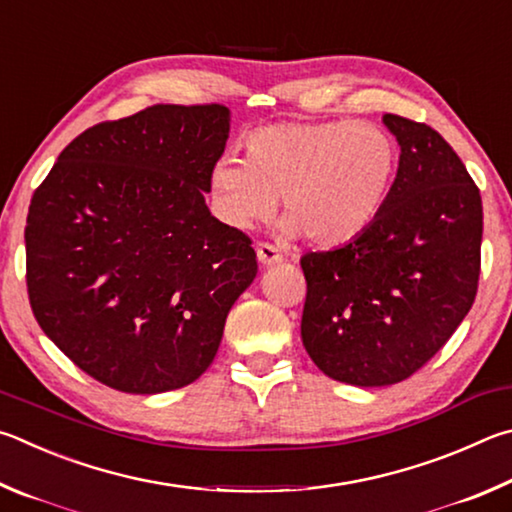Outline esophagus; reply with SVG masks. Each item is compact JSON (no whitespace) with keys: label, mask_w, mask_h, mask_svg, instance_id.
<instances>
[{"label":"esophagus","mask_w":512,"mask_h":512,"mask_svg":"<svg viewBox=\"0 0 512 512\" xmlns=\"http://www.w3.org/2000/svg\"><path fill=\"white\" fill-rule=\"evenodd\" d=\"M256 256L263 267H272V265L283 261V256L279 254V251H276L272 245H267V242H261V245L256 247Z\"/></svg>","instance_id":"obj_1"}]
</instances>
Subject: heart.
Instances as JSON below:
<instances>
[{
    "label": "heart",
    "instance_id": "heart-1",
    "mask_svg": "<svg viewBox=\"0 0 512 512\" xmlns=\"http://www.w3.org/2000/svg\"><path fill=\"white\" fill-rule=\"evenodd\" d=\"M245 161L220 157L209 170L215 211L238 231L270 220L283 197L285 238L339 247L371 227L396 177L398 148L371 121H283L251 130Z\"/></svg>",
    "mask_w": 512,
    "mask_h": 512
}]
</instances>
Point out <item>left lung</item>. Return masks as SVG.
I'll use <instances>...</instances> for the list:
<instances>
[{"label": "left lung", "instance_id": "left-lung-1", "mask_svg": "<svg viewBox=\"0 0 512 512\" xmlns=\"http://www.w3.org/2000/svg\"><path fill=\"white\" fill-rule=\"evenodd\" d=\"M400 146L382 211L362 236L301 258V339L328 378L389 387L432 360L468 315L481 270L479 188L441 134L384 114Z\"/></svg>", "mask_w": 512, "mask_h": 512}]
</instances>
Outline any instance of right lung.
<instances>
[{
	"instance_id": "right-lung-1",
	"label": "right lung",
	"mask_w": 512,
	"mask_h": 512,
	"mask_svg": "<svg viewBox=\"0 0 512 512\" xmlns=\"http://www.w3.org/2000/svg\"><path fill=\"white\" fill-rule=\"evenodd\" d=\"M229 128L224 105H152L85 130L33 193V315L107 387L164 393L195 382L256 279L249 238L204 202Z\"/></svg>"
}]
</instances>
